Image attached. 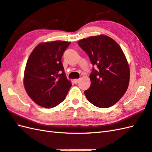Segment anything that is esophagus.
I'll return each mask as SVG.
<instances>
[{
  "instance_id": "34e87169",
  "label": "esophagus",
  "mask_w": 152,
  "mask_h": 152,
  "mask_svg": "<svg viewBox=\"0 0 152 152\" xmlns=\"http://www.w3.org/2000/svg\"><path fill=\"white\" fill-rule=\"evenodd\" d=\"M79 79H73V82L75 83V84L78 83H79Z\"/></svg>"
}]
</instances>
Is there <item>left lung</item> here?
Segmentation results:
<instances>
[{
    "mask_svg": "<svg viewBox=\"0 0 152 152\" xmlns=\"http://www.w3.org/2000/svg\"><path fill=\"white\" fill-rule=\"evenodd\" d=\"M78 44L98 68H93L90 86L84 92L88 101L99 108L114 105L126 93L129 83V66L122 49L104 34L81 39Z\"/></svg>",
    "mask_w": 152,
    "mask_h": 152,
    "instance_id": "1",
    "label": "left lung"
}]
</instances>
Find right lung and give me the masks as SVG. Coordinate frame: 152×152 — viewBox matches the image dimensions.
Masks as SVG:
<instances>
[{
  "mask_svg": "<svg viewBox=\"0 0 152 152\" xmlns=\"http://www.w3.org/2000/svg\"><path fill=\"white\" fill-rule=\"evenodd\" d=\"M70 42H42L30 53L24 72L26 93L38 105L50 109L64 100L72 86L62 64L64 52Z\"/></svg>",
  "mask_w": 152,
  "mask_h": 152,
  "instance_id": "add662e5",
  "label": "right lung"
}]
</instances>
